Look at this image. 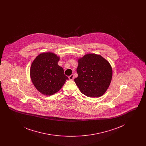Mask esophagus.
I'll return each mask as SVG.
<instances>
[{
	"label": "esophagus",
	"mask_w": 146,
	"mask_h": 146,
	"mask_svg": "<svg viewBox=\"0 0 146 146\" xmlns=\"http://www.w3.org/2000/svg\"><path fill=\"white\" fill-rule=\"evenodd\" d=\"M68 78H69L70 80H73V79H74V76H73V74H72V75H70V76H68Z\"/></svg>",
	"instance_id": "34e87169"
}]
</instances>
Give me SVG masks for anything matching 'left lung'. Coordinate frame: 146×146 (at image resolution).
<instances>
[{"instance_id": "1", "label": "left lung", "mask_w": 146, "mask_h": 146, "mask_svg": "<svg viewBox=\"0 0 146 146\" xmlns=\"http://www.w3.org/2000/svg\"><path fill=\"white\" fill-rule=\"evenodd\" d=\"M74 82L88 97H100L108 88L112 78L111 66L100 55L89 54L78 60Z\"/></svg>"}]
</instances>
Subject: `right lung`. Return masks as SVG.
I'll return each mask as SVG.
<instances>
[{
    "instance_id": "right-lung-1",
    "label": "right lung",
    "mask_w": 146,
    "mask_h": 146,
    "mask_svg": "<svg viewBox=\"0 0 146 146\" xmlns=\"http://www.w3.org/2000/svg\"><path fill=\"white\" fill-rule=\"evenodd\" d=\"M60 57L52 52H44L33 61L30 76L35 88L42 94L50 96L62 87L68 78L58 65Z\"/></svg>"
}]
</instances>
